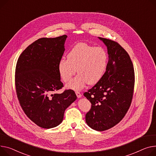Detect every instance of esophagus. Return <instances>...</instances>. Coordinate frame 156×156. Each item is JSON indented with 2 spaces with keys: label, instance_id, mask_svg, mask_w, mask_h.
Wrapping results in <instances>:
<instances>
[{
  "label": "esophagus",
  "instance_id": "esophagus-1",
  "mask_svg": "<svg viewBox=\"0 0 156 156\" xmlns=\"http://www.w3.org/2000/svg\"><path fill=\"white\" fill-rule=\"evenodd\" d=\"M75 93H76V96H77L78 98L81 97V93H80V92H79V91H76Z\"/></svg>",
  "mask_w": 156,
  "mask_h": 156
}]
</instances>
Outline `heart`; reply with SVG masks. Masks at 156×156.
<instances>
[{"mask_svg":"<svg viewBox=\"0 0 156 156\" xmlns=\"http://www.w3.org/2000/svg\"><path fill=\"white\" fill-rule=\"evenodd\" d=\"M67 58L60 59L58 70L64 82H68L77 71L78 74L66 85L68 88L74 90H81L87 83H97L104 76L108 62V54L104 48L85 43L76 44Z\"/></svg>","mask_w":156,"mask_h":156,"instance_id":"1","label":"heart"}]
</instances>
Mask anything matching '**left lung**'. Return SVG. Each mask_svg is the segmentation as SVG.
Segmentation results:
<instances>
[{
  "instance_id": "left-lung-1",
  "label": "left lung",
  "mask_w": 156,
  "mask_h": 156,
  "mask_svg": "<svg viewBox=\"0 0 156 156\" xmlns=\"http://www.w3.org/2000/svg\"><path fill=\"white\" fill-rule=\"evenodd\" d=\"M98 38L107 47V68L103 78L83 95L91 104L85 116L87 125L104 131L117 125L127 113L133 98L135 73L125 49L115 41Z\"/></svg>"
}]
</instances>
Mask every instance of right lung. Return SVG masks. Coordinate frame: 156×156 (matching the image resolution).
Segmentation results:
<instances>
[{"label":"right lung","instance_id":"1","mask_svg":"<svg viewBox=\"0 0 156 156\" xmlns=\"http://www.w3.org/2000/svg\"><path fill=\"white\" fill-rule=\"evenodd\" d=\"M66 37L36 40L20 54L16 64L15 85L20 105L30 120L43 129L59 125L65 110L77 98L73 90L53 94L63 87L58 65Z\"/></svg>","mask_w":156,"mask_h":156}]
</instances>
